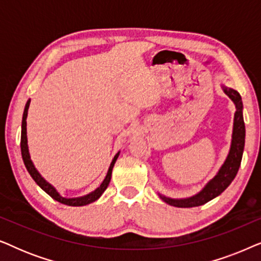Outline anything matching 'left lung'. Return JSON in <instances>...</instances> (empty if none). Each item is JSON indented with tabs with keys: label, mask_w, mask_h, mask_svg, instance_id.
<instances>
[{
	"label": "left lung",
	"mask_w": 261,
	"mask_h": 261,
	"mask_svg": "<svg viewBox=\"0 0 261 261\" xmlns=\"http://www.w3.org/2000/svg\"><path fill=\"white\" fill-rule=\"evenodd\" d=\"M223 91L229 96V98L235 103V107H237V112H235L234 115L233 139H231L229 154H228L226 162H224L222 167L220 169L219 173L197 195L185 199H172L159 195L160 198L164 202H166L167 204L178 206V208H192V206L205 204L206 202L212 201L213 198L222 194L229 187V184L233 181L235 176H237L241 164L242 153H244L246 135L244 115H242V101L240 94L237 90H234V89L223 87Z\"/></svg>",
	"instance_id": "left-lung-1"
}]
</instances>
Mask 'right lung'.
<instances>
[{
	"mask_svg": "<svg viewBox=\"0 0 261 261\" xmlns=\"http://www.w3.org/2000/svg\"><path fill=\"white\" fill-rule=\"evenodd\" d=\"M30 103H31V99H28L27 103H26V107H24L23 117H22V127H21V154H22L24 166H26L27 171L30 172L31 177L33 178V179L35 180V183H37L39 187H40L42 190L46 192V194H48L53 199H56V201H58L59 203H63V204H66V205H70V206H82V205H87V204H89V203L95 202L96 199H98L99 196H101L103 192H105L106 189L108 188L110 178H112V171H113L114 164H115L117 156H119V153H117V154L114 156V159H113L112 164H110L108 173H107L105 180L102 181V184L99 185V187L96 189L95 191H92L91 194H89L87 196H83V197H78V198H64V197H62V196L58 194V191H57L51 184L47 183V181H46L44 178L40 176V173L38 172L37 169H35L33 163H32V160H31L30 152H28L27 128H26V126H27L26 119H27L28 108H30Z\"/></svg>",
	"mask_w": 261,
	"mask_h": 261,
	"instance_id": "right-lung-1",
	"label": "right lung"
}]
</instances>
